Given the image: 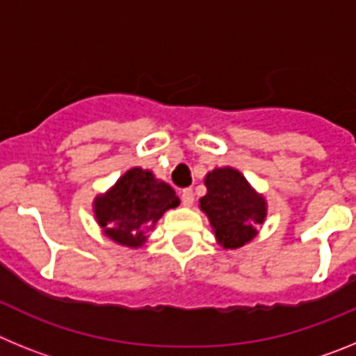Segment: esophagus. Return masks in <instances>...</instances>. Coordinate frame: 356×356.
Returning <instances> with one entry per match:
<instances>
[{
    "mask_svg": "<svg viewBox=\"0 0 356 356\" xmlns=\"http://www.w3.org/2000/svg\"><path fill=\"white\" fill-rule=\"evenodd\" d=\"M180 197H181V205L184 207H191L194 203V193L191 191V188H184Z\"/></svg>",
    "mask_w": 356,
    "mask_h": 356,
    "instance_id": "esophagus-1",
    "label": "esophagus"
}]
</instances>
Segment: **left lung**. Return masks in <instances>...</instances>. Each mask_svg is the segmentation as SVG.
<instances>
[{
  "label": "left lung",
  "mask_w": 356,
  "mask_h": 356,
  "mask_svg": "<svg viewBox=\"0 0 356 356\" xmlns=\"http://www.w3.org/2000/svg\"><path fill=\"white\" fill-rule=\"evenodd\" d=\"M207 194L200 209L207 213L217 242L237 250L257 237L266 221L267 203L237 169L217 168L205 176Z\"/></svg>",
  "instance_id": "8db88e82"
}]
</instances>
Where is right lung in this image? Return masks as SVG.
I'll use <instances>...</instances> for the list:
<instances>
[{"label":"right lung","mask_w":356,"mask_h":356,"mask_svg":"<svg viewBox=\"0 0 356 356\" xmlns=\"http://www.w3.org/2000/svg\"><path fill=\"white\" fill-rule=\"evenodd\" d=\"M178 205L180 200L168 184L151 171L134 168L94 200V216L106 237L121 246L140 248L163 212Z\"/></svg>","instance_id":"add662e5"}]
</instances>
